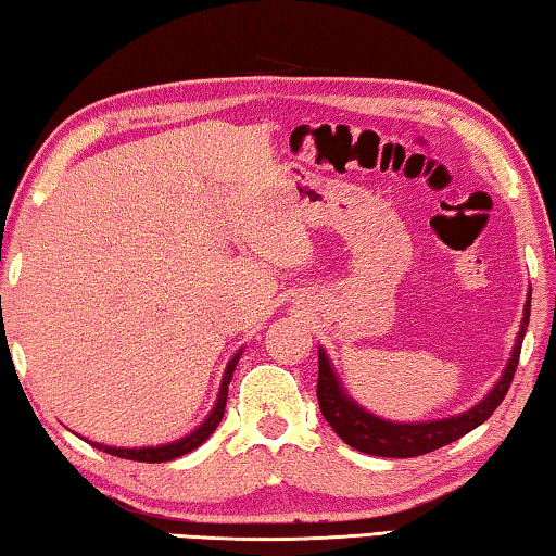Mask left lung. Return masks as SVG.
Returning a JSON list of instances; mask_svg holds the SVG:
<instances>
[{"label":"left lung","instance_id":"8db88e82","mask_svg":"<svg viewBox=\"0 0 556 556\" xmlns=\"http://www.w3.org/2000/svg\"><path fill=\"white\" fill-rule=\"evenodd\" d=\"M529 301H532V293L527 295L522 326H519L515 348H511V357L507 361L505 370H502V378L497 380V386L486 392L484 400H480L475 407H469L467 413L427 422L382 420V417L367 413L363 405H357L355 400L348 395L343 382L338 380L336 370H332L328 353L318 348V403L323 417H326L328 425L338 432L340 440L348 442V445L355 447L357 452H365V455L417 457L459 440L463 434L472 432L477 425H482L486 417L500 407L502 400H505L511 386V378H515L519 350H522V340L529 326V307H532Z\"/></svg>","mask_w":556,"mask_h":556}]
</instances>
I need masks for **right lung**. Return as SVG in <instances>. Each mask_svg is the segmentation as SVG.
<instances>
[{"instance_id": "right-lung-1", "label": "right lung", "mask_w": 556, "mask_h": 556, "mask_svg": "<svg viewBox=\"0 0 556 556\" xmlns=\"http://www.w3.org/2000/svg\"><path fill=\"white\" fill-rule=\"evenodd\" d=\"M241 353H243V350H238V353L230 357V363L226 365V370H224V380H220L216 403H213V409L208 413L206 420H203L199 427H195L193 432L184 434V438H178L174 442H166V445H156V447H111V445H101V442H89V440L87 442H89L91 447L106 452V455H116V457H122V459H134V463H168V459L189 455L191 450L201 447L203 442L211 438L213 430H216L218 422L224 420L226 400H228V386H230V378H233V370H236L238 361H241Z\"/></svg>"}]
</instances>
